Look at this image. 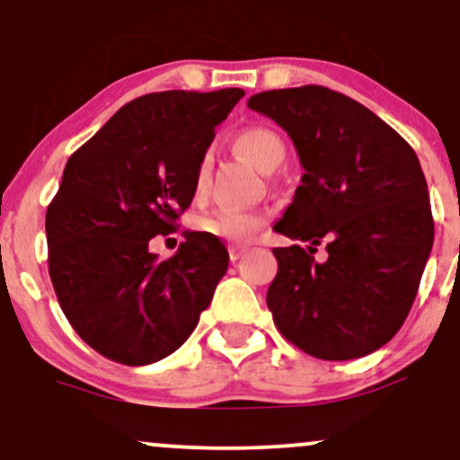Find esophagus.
<instances>
[{
	"label": "esophagus",
	"mask_w": 460,
	"mask_h": 460,
	"mask_svg": "<svg viewBox=\"0 0 460 460\" xmlns=\"http://www.w3.org/2000/svg\"><path fill=\"white\" fill-rule=\"evenodd\" d=\"M244 252H246V246H237V244H231V246H229V257H231V261H237L242 255H244Z\"/></svg>",
	"instance_id": "esophagus-1"
}]
</instances>
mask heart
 Returning a JSON list of instances; mask_svg holds the SVG:
<instances>
[{
    "instance_id": "obj_1",
    "label": "heart",
    "mask_w": 460,
    "mask_h": 460,
    "mask_svg": "<svg viewBox=\"0 0 460 460\" xmlns=\"http://www.w3.org/2000/svg\"><path fill=\"white\" fill-rule=\"evenodd\" d=\"M235 149L248 162L255 164L263 172H274L281 168L288 157V146L277 131L268 128H248L235 136ZM209 172H212V157H200L197 172H194V192L203 194L208 190ZM268 216L257 209H220V212L199 216L197 231L205 235H214L218 240L244 244L252 240L257 231L266 225Z\"/></svg>"
}]
</instances>
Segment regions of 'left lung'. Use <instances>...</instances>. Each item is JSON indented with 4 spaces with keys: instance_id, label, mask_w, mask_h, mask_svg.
Listing matches in <instances>:
<instances>
[{
    "instance_id": "8db88e82",
    "label": "left lung",
    "mask_w": 460,
    "mask_h": 460,
    "mask_svg": "<svg viewBox=\"0 0 460 460\" xmlns=\"http://www.w3.org/2000/svg\"><path fill=\"white\" fill-rule=\"evenodd\" d=\"M296 146L303 177L277 234L309 242L274 248L268 309L285 340L311 357L348 361L387 344L413 305L430 257L429 186L398 131L324 86L252 94ZM324 239L330 260L310 255Z\"/></svg>"
}]
</instances>
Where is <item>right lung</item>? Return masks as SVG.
Here are the masks:
<instances>
[{
	"instance_id": "add662e5",
	"label": "right lung",
	"mask_w": 460,
	"mask_h": 460,
	"mask_svg": "<svg viewBox=\"0 0 460 460\" xmlns=\"http://www.w3.org/2000/svg\"><path fill=\"white\" fill-rule=\"evenodd\" d=\"M242 97V88L145 94L68 157L45 218L49 277L66 320L99 355L160 361L212 303L229 266L218 237L194 231L164 261L149 242L175 231L216 125Z\"/></svg>"
}]
</instances>
